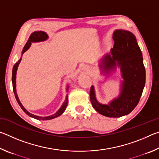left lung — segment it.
Masks as SVG:
<instances>
[{"label":"left lung","mask_w":159,"mask_h":159,"mask_svg":"<svg viewBox=\"0 0 159 159\" xmlns=\"http://www.w3.org/2000/svg\"><path fill=\"white\" fill-rule=\"evenodd\" d=\"M114 45L99 61L101 73L109 76L120 69L122 80L120 93L108 104H102L96 98L94 86L90 88V101L99 114L117 118L128 115L138 105L143 92L146 72L142 54L134 35L129 31L116 29L113 33Z\"/></svg>","instance_id":"8db88e82"}]
</instances>
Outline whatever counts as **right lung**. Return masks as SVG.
<instances>
[{
	"mask_svg": "<svg viewBox=\"0 0 159 159\" xmlns=\"http://www.w3.org/2000/svg\"><path fill=\"white\" fill-rule=\"evenodd\" d=\"M48 34L45 33L44 31H36L32 33L30 36H29V39L27 42H26V43L25 44V47H24L23 50H22V52H21V56L24 53H25L26 50H27L29 48H30L31 45L32 43H37V42H43V41H45L48 40ZM21 57L20 59V60H19L17 63H16L14 66H13V69H12V87H13V91H14V94H15V98L17 99V101L18 102L19 105L20 106V107L21 108V109L23 110L24 111H25L26 114L29 116L31 117V118H36V119L38 120H50V119H52V118H55L56 117H58L60 116V115H61L64 113V111H65V109L66 108V106H67V103H68V95L66 94V98H65V100L63 102L62 105L61 106V107L60 109H58V111L55 113V114H52V115H50V116H36V115H34L33 114H31L30 112H29L27 110H26L24 106L22 105V104L21 103V102L20 99H19L18 98V95L17 94V90H16V75H17V68L19 66V64L21 62ZM69 90V85H67L66 87V92L68 91Z\"/></svg>",
	"mask_w": 159,
	"mask_h": 159,
	"instance_id": "right-lung-1",
	"label": "right lung"
}]
</instances>
